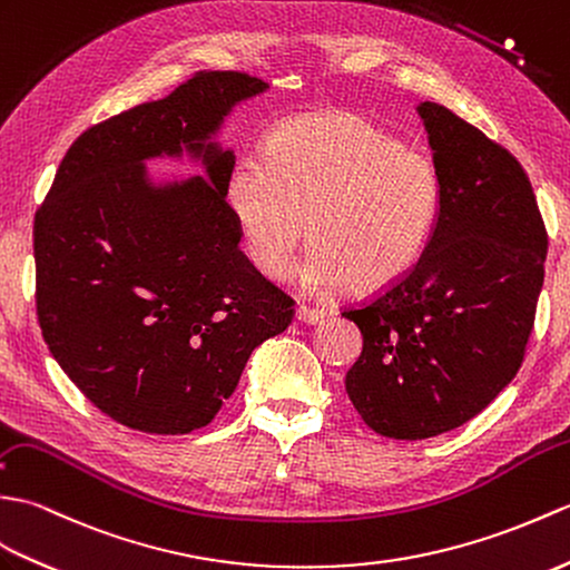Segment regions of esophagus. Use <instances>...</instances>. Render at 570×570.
Here are the masks:
<instances>
[{
	"mask_svg": "<svg viewBox=\"0 0 570 570\" xmlns=\"http://www.w3.org/2000/svg\"><path fill=\"white\" fill-rule=\"evenodd\" d=\"M295 317L302 324H322L324 322V312L322 309H312V307H297Z\"/></svg>",
	"mask_w": 570,
	"mask_h": 570,
	"instance_id": "34e87169",
	"label": "esophagus"
}]
</instances>
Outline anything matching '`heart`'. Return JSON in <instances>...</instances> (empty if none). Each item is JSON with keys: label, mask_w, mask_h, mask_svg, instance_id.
Masks as SVG:
<instances>
[{"label": "heart", "mask_w": 570, "mask_h": 570, "mask_svg": "<svg viewBox=\"0 0 570 570\" xmlns=\"http://www.w3.org/2000/svg\"><path fill=\"white\" fill-rule=\"evenodd\" d=\"M226 202L248 258L265 277L299 268L312 295L383 289L407 275L432 238L441 209L434 158L407 148L356 111H320L283 121L265 158H242Z\"/></svg>", "instance_id": "heart-1"}]
</instances>
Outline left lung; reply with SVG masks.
Listing matches in <instances>:
<instances>
[{
  "label": "left lung",
  "mask_w": 570,
  "mask_h": 570,
  "mask_svg": "<svg viewBox=\"0 0 570 570\" xmlns=\"http://www.w3.org/2000/svg\"><path fill=\"white\" fill-rule=\"evenodd\" d=\"M441 175V209L414 268L358 309L346 373L361 420L429 439L483 412L512 383L543 285L547 229L512 154L436 102L416 107Z\"/></svg>",
  "instance_id": "obj_1"
}]
</instances>
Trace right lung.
Wrapping results in <instances>:
<instances>
[{
	"mask_svg": "<svg viewBox=\"0 0 570 570\" xmlns=\"http://www.w3.org/2000/svg\"><path fill=\"white\" fill-rule=\"evenodd\" d=\"M244 72H197L158 102L87 129L36 212V312L53 358L95 407L146 434H189L232 397L246 361L293 322V299L238 250L226 205ZM205 176L156 179L148 159Z\"/></svg>",
	"mask_w": 570,
	"mask_h": 570,
	"instance_id": "1",
	"label": "right lung"
}]
</instances>
